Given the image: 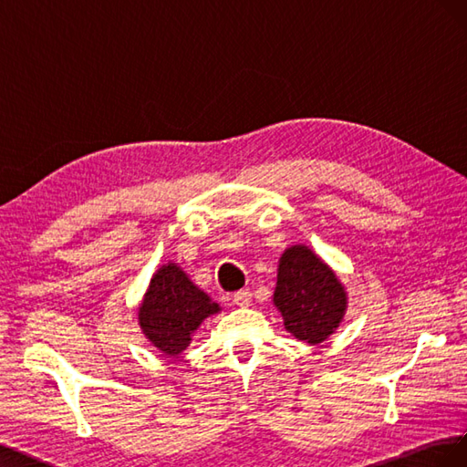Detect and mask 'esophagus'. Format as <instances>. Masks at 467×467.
<instances>
[{"label": "esophagus", "instance_id": "1", "mask_svg": "<svg viewBox=\"0 0 467 467\" xmlns=\"http://www.w3.org/2000/svg\"><path fill=\"white\" fill-rule=\"evenodd\" d=\"M234 304L239 307H247L251 304V292L249 290H239L234 294Z\"/></svg>", "mask_w": 467, "mask_h": 467}]
</instances>
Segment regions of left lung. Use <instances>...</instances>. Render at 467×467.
Masks as SVG:
<instances>
[{"instance_id":"1","label":"left lung","mask_w":467,"mask_h":467,"mask_svg":"<svg viewBox=\"0 0 467 467\" xmlns=\"http://www.w3.org/2000/svg\"><path fill=\"white\" fill-rule=\"evenodd\" d=\"M273 304L288 333L298 341L319 345L341 325L348 298L343 282L316 251L292 245L278 261Z\"/></svg>"}]
</instances>
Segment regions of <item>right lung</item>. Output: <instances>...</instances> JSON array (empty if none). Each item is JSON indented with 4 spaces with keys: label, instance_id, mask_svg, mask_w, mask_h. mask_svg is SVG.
Wrapping results in <instances>:
<instances>
[{
    "label": "right lung",
    "instance_id": "1",
    "mask_svg": "<svg viewBox=\"0 0 467 467\" xmlns=\"http://www.w3.org/2000/svg\"><path fill=\"white\" fill-rule=\"evenodd\" d=\"M220 312L222 307L212 302L177 263L169 261L150 280L138 306V325L165 357H177L191 345L192 333L201 323Z\"/></svg>",
    "mask_w": 467,
    "mask_h": 467
}]
</instances>
